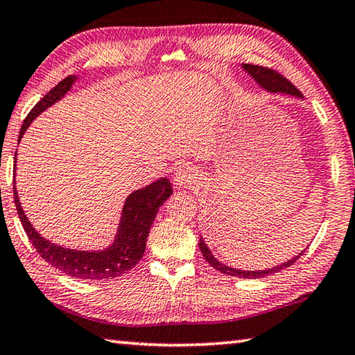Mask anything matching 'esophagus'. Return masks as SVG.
<instances>
[{
    "label": "esophagus",
    "mask_w": 355,
    "mask_h": 355,
    "mask_svg": "<svg viewBox=\"0 0 355 355\" xmlns=\"http://www.w3.org/2000/svg\"><path fill=\"white\" fill-rule=\"evenodd\" d=\"M193 182H196V175H193L189 166H182V168H178L175 175H173V184H175V187H186L192 184Z\"/></svg>",
    "instance_id": "obj_1"
}]
</instances>
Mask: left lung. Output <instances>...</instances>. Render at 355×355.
<instances>
[{
  "label": "left lung",
  "instance_id": "left-lung-1",
  "mask_svg": "<svg viewBox=\"0 0 355 355\" xmlns=\"http://www.w3.org/2000/svg\"><path fill=\"white\" fill-rule=\"evenodd\" d=\"M243 69L252 76V78L259 83V85L269 90V92H279V94H288V95H294L300 98L302 92L298 90L293 83H291L288 78H284L282 73H279L274 69H269V67H263V66H255V64H243ZM200 246V251L203 254L205 260L209 263L212 268H215L217 270H220L221 274H226V275H231V277H240V279H263V277L266 275H272L275 272H280V270L289 268L291 265H294L295 260L300 259V255H303L304 251H302L297 257H294L293 260H288L286 263H282L279 266H274L272 269H263V270H240V269H234V268H229L223 263H220L215 257L211 254L209 248L206 246V243L203 241V239L200 240L198 243Z\"/></svg>",
  "mask_w": 355,
  "mask_h": 355
}]
</instances>
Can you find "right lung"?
<instances>
[{"label":"right lung","instance_id":"obj_1","mask_svg":"<svg viewBox=\"0 0 355 355\" xmlns=\"http://www.w3.org/2000/svg\"><path fill=\"white\" fill-rule=\"evenodd\" d=\"M75 80L76 76L73 75L66 76L35 104L29 115L26 116L23 126H21L18 143L21 137L24 135L26 129L33 121V118L62 98L67 90L72 87ZM171 193L172 186L168 178L157 180L155 183L132 192L123 206L121 221L118 226L115 241L103 251L89 252L61 248L41 237L24 215L23 207L19 205L17 187L13 184V200H15L18 217L33 248L49 265L57 268L62 274L81 280H112L129 272L141 260L146 249V240H148L158 207L171 197Z\"/></svg>","mask_w":355,"mask_h":355}]
</instances>
